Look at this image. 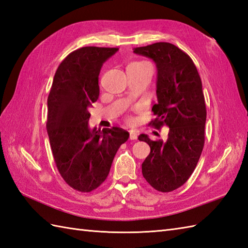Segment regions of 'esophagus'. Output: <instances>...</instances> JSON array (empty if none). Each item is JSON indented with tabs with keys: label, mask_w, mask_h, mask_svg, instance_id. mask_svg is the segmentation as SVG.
<instances>
[{
	"label": "esophagus",
	"mask_w": 248,
	"mask_h": 248,
	"mask_svg": "<svg viewBox=\"0 0 248 248\" xmlns=\"http://www.w3.org/2000/svg\"><path fill=\"white\" fill-rule=\"evenodd\" d=\"M138 139V133L135 131H131L130 132V140H136Z\"/></svg>",
	"instance_id": "1"
}]
</instances>
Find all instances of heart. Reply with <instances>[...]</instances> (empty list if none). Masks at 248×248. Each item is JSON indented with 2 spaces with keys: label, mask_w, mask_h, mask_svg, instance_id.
<instances>
[{
  "label": "heart",
  "mask_w": 248,
  "mask_h": 248,
  "mask_svg": "<svg viewBox=\"0 0 248 248\" xmlns=\"http://www.w3.org/2000/svg\"><path fill=\"white\" fill-rule=\"evenodd\" d=\"M145 65H149V64H148V62H132L127 66V68H129V67H141V66H145Z\"/></svg>",
  "instance_id": "b5f03b06"
}]
</instances>
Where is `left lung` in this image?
I'll list each match as a JSON object with an SVG mask.
<instances>
[{
    "label": "left lung",
    "mask_w": 248,
    "mask_h": 248,
    "mask_svg": "<svg viewBox=\"0 0 248 248\" xmlns=\"http://www.w3.org/2000/svg\"><path fill=\"white\" fill-rule=\"evenodd\" d=\"M134 53L154 60L157 68L155 118L149 124L170 128L166 140L139 136L150 147L141 172L155 189L168 193L188 180L203 149L207 108L202 78L191 57L175 45L155 43L136 48Z\"/></svg>",
    "instance_id": "8db88e82"
}]
</instances>
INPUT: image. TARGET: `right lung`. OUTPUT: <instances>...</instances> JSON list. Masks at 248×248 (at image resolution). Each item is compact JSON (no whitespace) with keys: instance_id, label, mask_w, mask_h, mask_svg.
Segmentation results:
<instances>
[{"instance_id":"obj_1","label":"right lung","mask_w":248,"mask_h":248,"mask_svg":"<svg viewBox=\"0 0 248 248\" xmlns=\"http://www.w3.org/2000/svg\"><path fill=\"white\" fill-rule=\"evenodd\" d=\"M118 48L83 46L62 61L48 97V131L57 170L68 186L89 193L108 176L127 131L113 127L102 132L88 128V108L99 97V73Z\"/></svg>"}]
</instances>
